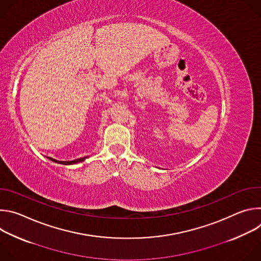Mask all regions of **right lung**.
<instances>
[{
  "instance_id": "obj_1",
  "label": "right lung",
  "mask_w": 261,
  "mask_h": 261,
  "mask_svg": "<svg viewBox=\"0 0 261 261\" xmlns=\"http://www.w3.org/2000/svg\"><path fill=\"white\" fill-rule=\"evenodd\" d=\"M49 160H51V161H54V162H56V163H59V164H64V165H71V164H75V163H79V162H83L84 160H86L87 158H88V156L87 157H84V158H80V159H75V160H72V161H58V160H56V159H54V158H51V157H47Z\"/></svg>"
}]
</instances>
